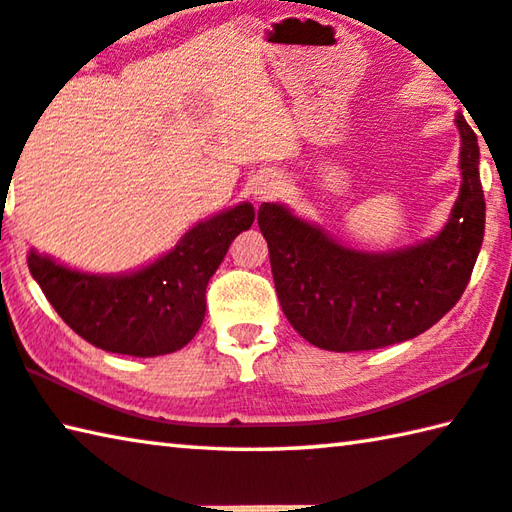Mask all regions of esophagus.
Listing matches in <instances>:
<instances>
[{"label": "esophagus", "mask_w": 512, "mask_h": 512, "mask_svg": "<svg viewBox=\"0 0 512 512\" xmlns=\"http://www.w3.org/2000/svg\"><path fill=\"white\" fill-rule=\"evenodd\" d=\"M283 192V183L277 174H263L256 178L254 187H251V196H254L256 201H267V199H274V196H279Z\"/></svg>", "instance_id": "34e87169"}]
</instances>
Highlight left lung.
I'll return each mask as SVG.
<instances>
[{
    "instance_id": "8db88e82",
    "label": "left lung",
    "mask_w": 512,
    "mask_h": 512,
    "mask_svg": "<svg viewBox=\"0 0 512 512\" xmlns=\"http://www.w3.org/2000/svg\"><path fill=\"white\" fill-rule=\"evenodd\" d=\"M460 130V192L444 229L416 245L361 251L341 245L283 203H263L258 226L270 249L283 316L311 345L332 352L410 341L465 293L485 233L478 139Z\"/></svg>"
}]
</instances>
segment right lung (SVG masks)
Here are the masks:
<instances>
[{
    "label": "right lung",
    "instance_id": "right-lung-1",
    "mask_svg": "<svg viewBox=\"0 0 512 512\" xmlns=\"http://www.w3.org/2000/svg\"><path fill=\"white\" fill-rule=\"evenodd\" d=\"M254 217L249 201L217 212L194 224L167 254L132 272L73 270L34 249L27 265L47 302L84 341L116 355H169L199 332L208 281Z\"/></svg>",
    "mask_w": 512,
    "mask_h": 512
}]
</instances>
